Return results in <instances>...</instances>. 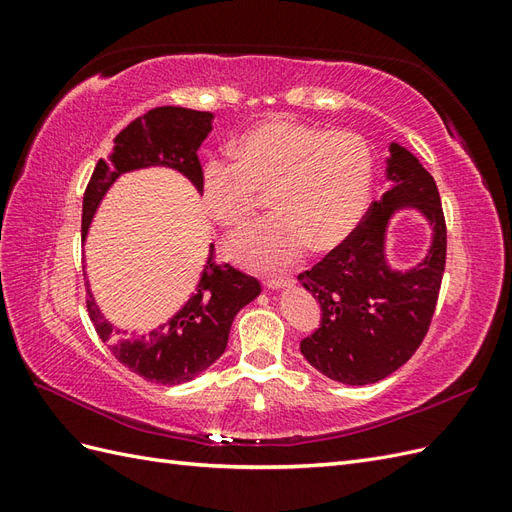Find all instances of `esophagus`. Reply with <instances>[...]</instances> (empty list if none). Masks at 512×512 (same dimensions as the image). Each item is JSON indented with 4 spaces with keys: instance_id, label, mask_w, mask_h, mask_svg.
Instances as JSON below:
<instances>
[{
    "instance_id": "obj_1",
    "label": "esophagus",
    "mask_w": 512,
    "mask_h": 512,
    "mask_svg": "<svg viewBox=\"0 0 512 512\" xmlns=\"http://www.w3.org/2000/svg\"><path fill=\"white\" fill-rule=\"evenodd\" d=\"M292 284H294L292 277H269V280L265 282V286H267L269 290H286V288H290Z\"/></svg>"
}]
</instances>
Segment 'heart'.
Returning <instances> with one entry per match:
<instances>
[{
    "mask_svg": "<svg viewBox=\"0 0 512 512\" xmlns=\"http://www.w3.org/2000/svg\"><path fill=\"white\" fill-rule=\"evenodd\" d=\"M235 160L205 162L200 192L215 222L241 226L258 207L260 192L271 190L277 213L226 245L228 256L250 269H284L312 243L316 250H333L367 211L374 158L354 132L267 119L235 143Z\"/></svg>",
    "mask_w": 512,
    "mask_h": 512,
    "instance_id": "1",
    "label": "heart"
}]
</instances>
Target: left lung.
I'll return each instance as SVG.
<instances>
[{"instance_id": "8db88e82", "label": "left lung", "mask_w": 512, "mask_h": 512, "mask_svg": "<svg viewBox=\"0 0 512 512\" xmlns=\"http://www.w3.org/2000/svg\"><path fill=\"white\" fill-rule=\"evenodd\" d=\"M389 192L369 207L352 235L299 275L320 303V329L301 342L307 363L327 378L363 386L404 365L421 346L436 309L446 262V224L436 181L412 151L389 143ZM412 210L432 230L421 263L399 270L388 260V230Z\"/></svg>"}]
</instances>
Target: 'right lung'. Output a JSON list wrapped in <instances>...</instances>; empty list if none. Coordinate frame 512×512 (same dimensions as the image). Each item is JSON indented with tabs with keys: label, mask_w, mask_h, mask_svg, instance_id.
Masks as SVG:
<instances>
[{
	"label": "right lung",
	"mask_w": 512,
	"mask_h": 512,
	"mask_svg": "<svg viewBox=\"0 0 512 512\" xmlns=\"http://www.w3.org/2000/svg\"><path fill=\"white\" fill-rule=\"evenodd\" d=\"M213 119L215 115L207 111L158 106L123 128L115 136L111 153L98 160L85 190L83 243L102 200L123 175L145 168H168L183 175L198 194H203V168L196 153L213 130ZM85 286L87 312L102 342L121 365L156 384H183L207 371L226 350L232 320L260 294V284L254 277L230 265H215L213 243L188 301L147 333L128 335V329L115 327L98 307L87 275Z\"/></svg>",
	"instance_id": "add662e5"
}]
</instances>
